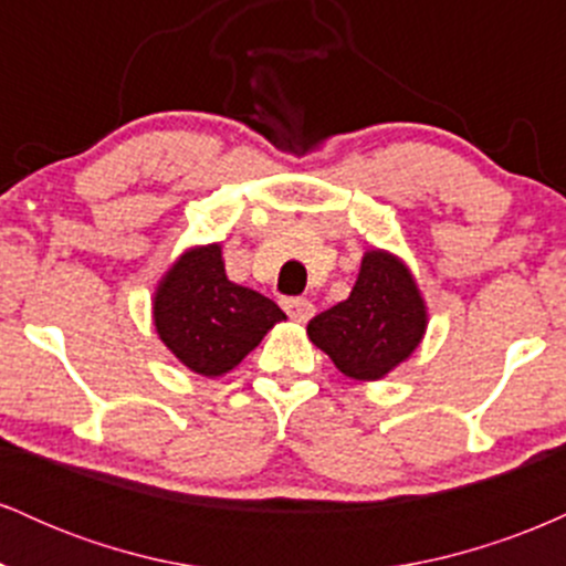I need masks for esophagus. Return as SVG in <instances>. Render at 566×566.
<instances>
[{
    "mask_svg": "<svg viewBox=\"0 0 566 566\" xmlns=\"http://www.w3.org/2000/svg\"><path fill=\"white\" fill-rule=\"evenodd\" d=\"M282 308L287 311L290 319H295V322H308L316 311L314 303L305 301V297H284Z\"/></svg>",
    "mask_w": 566,
    "mask_h": 566,
    "instance_id": "obj_1",
    "label": "esophagus"
}]
</instances>
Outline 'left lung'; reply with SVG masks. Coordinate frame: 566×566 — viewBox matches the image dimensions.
Returning a JSON list of instances; mask_svg holds the SVG:
<instances>
[{
    "label": "left lung",
    "mask_w": 566,
    "mask_h": 566,
    "mask_svg": "<svg viewBox=\"0 0 566 566\" xmlns=\"http://www.w3.org/2000/svg\"><path fill=\"white\" fill-rule=\"evenodd\" d=\"M426 333V305L407 265L373 250L348 301L308 322V337L343 375L378 380L405 361Z\"/></svg>",
    "instance_id": "1"
}]
</instances>
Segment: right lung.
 I'll return each instance as SVG.
<instances>
[{
  "label": "right lung",
  "mask_w": 566,
  "mask_h": 566,
  "mask_svg": "<svg viewBox=\"0 0 566 566\" xmlns=\"http://www.w3.org/2000/svg\"><path fill=\"white\" fill-rule=\"evenodd\" d=\"M282 319L284 311L274 301L229 282L220 244L180 255L154 297V322L165 346L207 378L237 367Z\"/></svg>",
  "instance_id": "add662e5"
}]
</instances>
